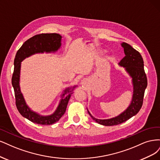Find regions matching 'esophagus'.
I'll list each match as a JSON object with an SVG mask.
<instances>
[{
  "mask_svg": "<svg viewBox=\"0 0 160 160\" xmlns=\"http://www.w3.org/2000/svg\"><path fill=\"white\" fill-rule=\"evenodd\" d=\"M81 84H82V87H84V88L87 86L88 84V80L87 78H84L83 80H82Z\"/></svg>",
  "mask_w": 160,
  "mask_h": 160,
  "instance_id": "1",
  "label": "esophagus"
}]
</instances>
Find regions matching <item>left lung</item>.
Masks as SVG:
<instances>
[{"label": "left lung", "mask_w": 160, "mask_h": 160, "mask_svg": "<svg viewBox=\"0 0 160 160\" xmlns=\"http://www.w3.org/2000/svg\"><path fill=\"white\" fill-rule=\"evenodd\" d=\"M121 46L123 48L125 56L118 63V65L124 68L126 73L130 76L133 87L132 98L130 105L118 116L103 120L94 118L87 108L88 112L92 119L99 124L106 126L120 124L136 115L142 106L144 92L148 85L146 75L143 68V60L140 52L126 42H122Z\"/></svg>", "instance_id": "1"}]
</instances>
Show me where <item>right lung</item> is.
Returning a JSON list of instances; mask_svg holds the SVG:
<instances>
[{
	"label": "right lung",
	"mask_w": 160,
	"mask_h": 160,
	"mask_svg": "<svg viewBox=\"0 0 160 160\" xmlns=\"http://www.w3.org/2000/svg\"><path fill=\"white\" fill-rule=\"evenodd\" d=\"M62 38L59 34H40L34 36L27 40L17 51L14 60V72L12 78V85L14 88L17 108L24 118L30 122L40 125H51L57 122L64 115L71 95L78 85L67 87L62 92L60 100L56 110L52 114L41 115L31 110L27 104L20 90V79L21 62L27 58L36 54L55 53L61 48Z\"/></svg>",
	"instance_id": "add662e5"
}]
</instances>
